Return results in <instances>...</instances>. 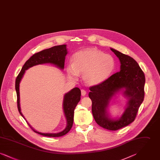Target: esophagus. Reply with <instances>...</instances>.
<instances>
[{"label": "esophagus", "instance_id": "34e87169", "mask_svg": "<svg viewBox=\"0 0 160 160\" xmlns=\"http://www.w3.org/2000/svg\"><path fill=\"white\" fill-rule=\"evenodd\" d=\"M81 93H82V96H85L86 94V91L84 89H82L81 90Z\"/></svg>", "mask_w": 160, "mask_h": 160}]
</instances>
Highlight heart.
<instances>
[{"mask_svg": "<svg viewBox=\"0 0 160 160\" xmlns=\"http://www.w3.org/2000/svg\"><path fill=\"white\" fill-rule=\"evenodd\" d=\"M115 68V61L110 54L95 48L79 51L73 55L72 63L68 67L69 76L76 78L83 73L86 83L97 85L107 79Z\"/></svg>", "mask_w": 160, "mask_h": 160, "instance_id": "b5f03b06", "label": "heart"}]
</instances>
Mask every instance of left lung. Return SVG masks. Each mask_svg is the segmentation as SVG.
<instances>
[{"instance_id": "1", "label": "left lung", "mask_w": 160, "mask_h": 160, "mask_svg": "<svg viewBox=\"0 0 160 160\" xmlns=\"http://www.w3.org/2000/svg\"><path fill=\"white\" fill-rule=\"evenodd\" d=\"M110 49L120 60L121 71L103 82L90 87L89 97L92 100V112L95 122L103 128L116 131L128 125L135 120L145 97V76L133 58L113 48ZM122 88L126 89L124 94L130 98L129 106L119 120H110L106 112L108 101Z\"/></svg>"}]
</instances>
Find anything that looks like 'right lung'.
<instances>
[{
    "label": "right lung",
    "mask_w": 160,
    "mask_h": 160,
    "mask_svg": "<svg viewBox=\"0 0 160 160\" xmlns=\"http://www.w3.org/2000/svg\"><path fill=\"white\" fill-rule=\"evenodd\" d=\"M67 54L66 45L54 46L50 48L42 50L39 52L36 53L32 55L31 58L25 62L23 65L21 71L15 80V90L17 92V107L20 114L23 117L20 112V94H19V84L25 70L34 65L38 64L50 63L54 64L60 68H64V62L65 56ZM81 91L79 88H75L72 89L68 93H66L64 97L63 101V109L65 116L67 119V127L63 131L56 134H49V133H41L34 131V132L46 137H61L67 134L70 129H71L73 121H74V112L78 102L80 100Z\"/></svg>",
    "instance_id": "add662e5"
}]
</instances>
